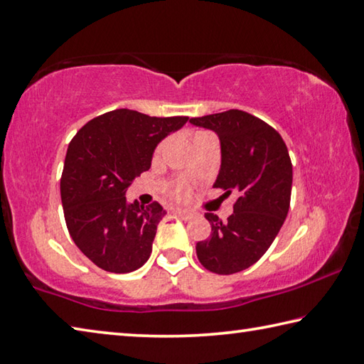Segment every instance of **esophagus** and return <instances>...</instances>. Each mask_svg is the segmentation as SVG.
Segmentation results:
<instances>
[{
  "instance_id": "1",
  "label": "esophagus",
  "mask_w": 364,
  "mask_h": 364,
  "mask_svg": "<svg viewBox=\"0 0 364 364\" xmlns=\"http://www.w3.org/2000/svg\"><path fill=\"white\" fill-rule=\"evenodd\" d=\"M176 215H178V217H181L183 220H191V218H193L194 217V215H193V212H189V210H186V208H175V210H173Z\"/></svg>"
}]
</instances>
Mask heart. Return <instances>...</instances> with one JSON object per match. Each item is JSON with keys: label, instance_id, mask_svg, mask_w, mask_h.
I'll return each instance as SVG.
<instances>
[{"label": "heart", "instance_id": "obj_1", "mask_svg": "<svg viewBox=\"0 0 364 364\" xmlns=\"http://www.w3.org/2000/svg\"><path fill=\"white\" fill-rule=\"evenodd\" d=\"M160 149H162V146H159V147H157V152H159ZM176 193H178V196H184V194H186V189H184V188H180V189L176 191Z\"/></svg>", "mask_w": 364, "mask_h": 364}]
</instances>
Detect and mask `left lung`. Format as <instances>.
I'll list each match as a JSON object with an SVG mask.
<instances>
[{"label": "left lung", "instance_id": "8db88e82", "mask_svg": "<svg viewBox=\"0 0 364 364\" xmlns=\"http://www.w3.org/2000/svg\"><path fill=\"white\" fill-rule=\"evenodd\" d=\"M196 127L218 134L221 167L213 188L237 194L226 221L205 213L210 237L197 242L202 267L232 274L262 258L287 217L292 191V162L281 134L244 110L194 117Z\"/></svg>", "mask_w": 364, "mask_h": 364}]
</instances>
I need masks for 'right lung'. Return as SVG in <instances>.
<instances>
[{
	"mask_svg": "<svg viewBox=\"0 0 364 364\" xmlns=\"http://www.w3.org/2000/svg\"><path fill=\"white\" fill-rule=\"evenodd\" d=\"M188 117H149L117 109L90 120L72 138L60 176V199L73 242L96 267L130 273L149 260L159 202H127L134 178L151 168L157 144Z\"/></svg>",
	"mask_w": 364,
	"mask_h": 364,
	"instance_id": "add662e5",
	"label": "right lung"
}]
</instances>
